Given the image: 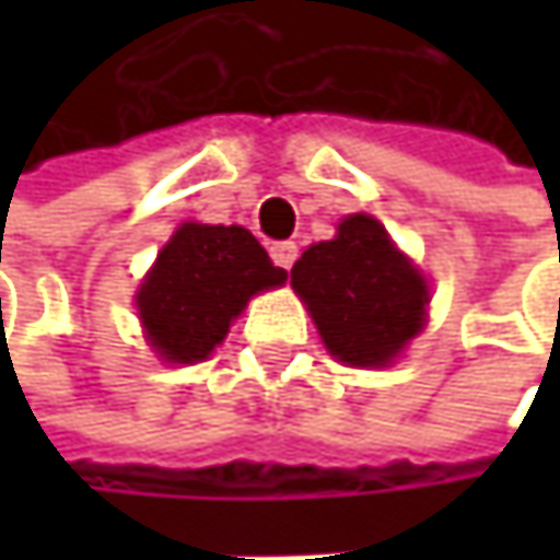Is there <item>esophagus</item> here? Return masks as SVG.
<instances>
[{"mask_svg":"<svg viewBox=\"0 0 560 560\" xmlns=\"http://www.w3.org/2000/svg\"><path fill=\"white\" fill-rule=\"evenodd\" d=\"M269 256H272V262H276L279 269H291V266H294V259H298V246H294V243H288V240H281V243H272Z\"/></svg>","mask_w":560,"mask_h":560,"instance_id":"obj_1","label":"esophagus"}]
</instances>
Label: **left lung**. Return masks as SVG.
Here are the masks:
<instances>
[{"label": "left lung", "mask_w": 560, "mask_h": 560, "mask_svg": "<svg viewBox=\"0 0 560 560\" xmlns=\"http://www.w3.org/2000/svg\"><path fill=\"white\" fill-rule=\"evenodd\" d=\"M291 284L327 350L350 366H386L424 327L428 281L392 246L380 220L353 213L337 236L301 253Z\"/></svg>", "instance_id": "obj_1"}]
</instances>
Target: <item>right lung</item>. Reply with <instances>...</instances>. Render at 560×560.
Masks as SVG:
<instances>
[{"instance_id": "add662e5", "label": "right lung", "mask_w": 560, "mask_h": 560, "mask_svg": "<svg viewBox=\"0 0 560 560\" xmlns=\"http://www.w3.org/2000/svg\"><path fill=\"white\" fill-rule=\"evenodd\" d=\"M284 281L243 226L184 223L142 281L136 304L152 347L171 363H197L226 337L256 291Z\"/></svg>"}]
</instances>
